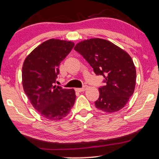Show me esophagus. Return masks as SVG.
I'll list each match as a JSON object with an SVG mask.
<instances>
[{
    "mask_svg": "<svg viewBox=\"0 0 159 159\" xmlns=\"http://www.w3.org/2000/svg\"><path fill=\"white\" fill-rule=\"evenodd\" d=\"M87 89V86L85 85V86L82 88H77V89H76V91L79 92H84Z\"/></svg>",
    "mask_w": 159,
    "mask_h": 159,
    "instance_id": "esophagus-1",
    "label": "esophagus"
}]
</instances>
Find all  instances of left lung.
<instances>
[{
	"label": "left lung",
	"mask_w": 159,
	"mask_h": 159,
	"mask_svg": "<svg viewBox=\"0 0 159 159\" xmlns=\"http://www.w3.org/2000/svg\"><path fill=\"white\" fill-rule=\"evenodd\" d=\"M75 50L87 61L97 75H103L106 84L99 88L97 109L107 113L120 110L134 94L136 72L126 51L109 40L91 38L78 43Z\"/></svg>",
	"instance_id": "left-lung-1"
}]
</instances>
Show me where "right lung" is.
Instances as JSON below:
<instances>
[{
  "mask_svg": "<svg viewBox=\"0 0 159 159\" xmlns=\"http://www.w3.org/2000/svg\"><path fill=\"white\" fill-rule=\"evenodd\" d=\"M74 45L72 41L50 39L34 49L23 62L24 92L35 110L49 120L64 119L74 106L75 90L54 85L60 64Z\"/></svg>",
  "mask_w": 159,
  "mask_h": 159,
  "instance_id": "obj_1",
  "label": "right lung"
}]
</instances>
